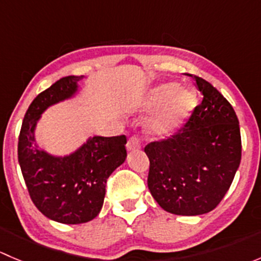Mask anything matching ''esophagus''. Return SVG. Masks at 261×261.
Here are the masks:
<instances>
[{
    "label": "esophagus",
    "mask_w": 261,
    "mask_h": 261,
    "mask_svg": "<svg viewBox=\"0 0 261 261\" xmlns=\"http://www.w3.org/2000/svg\"><path fill=\"white\" fill-rule=\"evenodd\" d=\"M140 147H141V144L138 136H131V138L127 140L128 151H135V150H139Z\"/></svg>",
    "instance_id": "1"
}]
</instances>
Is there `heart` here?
Listing matches in <instances>:
<instances>
[{
    "label": "heart",
    "instance_id": "b5f03b06",
    "mask_svg": "<svg viewBox=\"0 0 261 261\" xmlns=\"http://www.w3.org/2000/svg\"><path fill=\"white\" fill-rule=\"evenodd\" d=\"M197 105L193 91L179 89L177 83H165L155 87L146 94L143 109L147 112L160 110L151 122V133L156 136H169L178 130L189 117Z\"/></svg>",
    "mask_w": 261,
    "mask_h": 261
}]
</instances>
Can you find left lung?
<instances>
[{
  "label": "left lung",
  "instance_id": "8db88e82",
  "mask_svg": "<svg viewBox=\"0 0 261 261\" xmlns=\"http://www.w3.org/2000/svg\"><path fill=\"white\" fill-rule=\"evenodd\" d=\"M203 98L177 133L149 143L147 187L163 210L197 216L218 206L241 160L238 116L203 78L191 75Z\"/></svg>",
  "mask_w": 261,
  "mask_h": 261
}]
</instances>
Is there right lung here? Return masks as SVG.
<instances>
[{
    "instance_id": "right-lung-1",
    "label": "right lung",
    "mask_w": 261,
    "mask_h": 261,
    "mask_svg": "<svg viewBox=\"0 0 261 261\" xmlns=\"http://www.w3.org/2000/svg\"><path fill=\"white\" fill-rule=\"evenodd\" d=\"M83 75L60 78L31 102L18 136L17 156L31 201L44 216L67 225L93 220L102 208L110 175L126 159V136H93L64 158L35 143V126L51 105L72 97Z\"/></svg>"
}]
</instances>
